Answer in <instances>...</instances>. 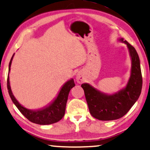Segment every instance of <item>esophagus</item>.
Returning a JSON list of instances; mask_svg holds the SVG:
<instances>
[{"mask_svg":"<svg viewBox=\"0 0 150 150\" xmlns=\"http://www.w3.org/2000/svg\"><path fill=\"white\" fill-rule=\"evenodd\" d=\"M84 80V77H83V74L81 73H77L76 75V81L77 83H81Z\"/></svg>","mask_w":150,"mask_h":150,"instance_id":"34e87169","label":"esophagus"}]
</instances>
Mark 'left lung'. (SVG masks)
Listing matches in <instances>:
<instances>
[{
	"instance_id": "1",
	"label": "left lung",
	"mask_w": 150,
	"mask_h": 150,
	"mask_svg": "<svg viewBox=\"0 0 150 150\" xmlns=\"http://www.w3.org/2000/svg\"><path fill=\"white\" fill-rule=\"evenodd\" d=\"M123 40L119 38L118 41L127 45L131 58L130 76L125 86L116 93L108 94L88 83L81 84L90 113L99 120L112 121L120 119L133 106L141 95L143 79L139 55L134 48Z\"/></svg>"
}]
</instances>
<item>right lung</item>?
I'll return each mask as SVG.
<instances>
[{"mask_svg":"<svg viewBox=\"0 0 150 150\" xmlns=\"http://www.w3.org/2000/svg\"><path fill=\"white\" fill-rule=\"evenodd\" d=\"M13 56H14V54L11 57L9 64V73H8L7 77V89L8 91H9L10 97H11L13 103L17 107V108L19 110L20 112L25 116L28 120L34 123H36V124L50 125L61 120L65 114L66 105H67L69 92L72 88L75 86L73 79L71 78L69 80L66 81L62 86L61 87L56 97H55L47 105L38 109H28L18 102V101L16 99L14 95H13L12 91L11 89L9 74L10 73V70H11V62H12Z\"/></svg>","mask_w":150,"mask_h":150,"instance_id":"1","label":"right lung"}]
</instances>
